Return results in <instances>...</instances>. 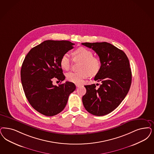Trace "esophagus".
I'll return each mask as SVG.
<instances>
[{"instance_id": "esophagus-1", "label": "esophagus", "mask_w": 154, "mask_h": 154, "mask_svg": "<svg viewBox=\"0 0 154 154\" xmlns=\"http://www.w3.org/2000/svg\"><path fill=\"white\" fill-rule=\"evenodd\" d=\"M75 86H76L77 87H80L81 85H80V84H75Z\"/></svg>"}]
</instances>
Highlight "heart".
Wrapping results in <instances>:
<instances>
[{"mask_svg":"<svg viewBox=\"0 0 154 154\" xmlns=\"http://www.w3.org/2000/svg\"><path fill=\"white\" fill-rule=\"evenodd\" d=\"M74 58L82 61L78 72H69L66 74V79L70 82L80 84L83 80L89 75L94 76L100 72L101 67L100 60L93 56V53L86 48L77 49L74 52ZM60 66L62 69L68 70L71 66V59L69 53H64L60 59Z\"/></svg>","mask_w":154,"mask_h":154,"instance_id":"b5f03b06","label":"heart"}]
</instances>
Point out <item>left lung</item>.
Returning a JSON list of instances; mask_svg holds the SVG:
<instances>
[{
	"label": "left lung",
	"mask_w": 154,
	"mask_h": 154,
	"mask_svg": "<svg viewBox=\"0 0 154 154\" xmlns=\"http://www.w3.org/2000/svg\"><path fill=\"white\" fill-rule=\"evenodd\" d=\"M98 55L101 69L94 80L101 81L98 89L95 84L85 85L86 93L82 97L85 109L96 116L112 112L120 105L129 91L132 74L125 53L110 43H82Z\"/></svg>",
	"instance_id": "8db88e82"
}]
</instances>
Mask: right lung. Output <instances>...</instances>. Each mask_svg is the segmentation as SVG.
Wrapping results in <instances>:
<instances>
[{
	"label": "right lung",
	"mask_w": 154,
	"mask_h": 154,
	"mask_svg": "<svg viewBox=\"0 0 154 154\" xmlns=\"http://www.w3.org/2000/svg\"><path fill=\"white\" fill-rule=\"evenodd\" d=\"M74 45L66 40L44 41L32 48L23 63L20 74L26 97L32 107L44 116L62 112L75 89L74 83L69 81L58 86L52 84L53 78L61 82L65 80L60 59Z\"/></svg>",
	"instance_id": "right-lung-1"
}]
</instances>
